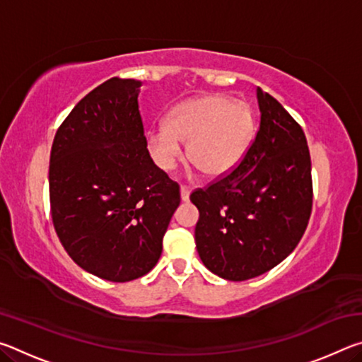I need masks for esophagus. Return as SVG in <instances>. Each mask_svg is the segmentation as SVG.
Listing matches in <instances>:
<instances>
[{
  "mask_svg": "<svg viewBox=\"0 0 362 362\" xmlns=\"http://www.w3.org/2000/svg\"><path fill=\"white\" fill-rule=\"evenodd\" d=\"M180 198L183 203H187V201L189 199V189L187 187H180Z\"/></svg>",
  "mask_w": 362,
  "mask_h": 362,
  "instance_id": "34e87169",
  "label": "esophagus"
}]
</instances>
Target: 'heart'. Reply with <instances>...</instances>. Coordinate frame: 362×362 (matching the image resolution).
<instances>
[{"mask_svg":"<svg viewBox=\"0 0 362 362\" xmlns=\"http://www.w3.org/2000/svg\"><path fill=\"white\" fill-rule=\"evenodd\" d=\"M257 122L249 103L225 94H207L179 103L166 127L146 134V150L158 169L170 173L187 144L188 161L211 179L230 174L254 142Z\"/></svg>","mask_w":362,"mask_h":362,"instance_id":"1","label":"heart"}]
</instances>
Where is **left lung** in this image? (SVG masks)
Listing matches in <instances>:
<instances>
[{
    "label": "left lung",
    "mask_w": 362,
    "mask_h": 362,
    "mask_svg": "<svg viewBox=\"0 0 362 362\" xmlns=\"http://www.w3.org/2000/svg\"><path fill=\"white\" fill-rule=\"evenodd\" d=\"M260 127L230 174L189 194L198 207L196 249L207 269L228 281L260 276L283 262L313 206L306 137L284 107L257 88Z\"/></svg>",
    "instance_id": "8db88e82"
}]
</instances>
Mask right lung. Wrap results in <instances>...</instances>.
I'll return each instance as SVG.
<instances>
[{"mask_svg":"<svg viewBox=\"0 0 362 362\" xmlns=\"http://www.w3.org/2000/svg\"><path fill=\"white\" fill-rule=\"evenodd\" d=\"M136 79L112 78L57 129L49 163L54 228L76 265L113 283L156 265L180 189L146 150Z\"/></svg>","mask_w":362,"mask_h":362,"instance_id":"obj_1","label":"right lung"}]
</instances>
